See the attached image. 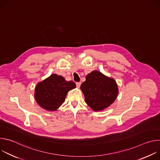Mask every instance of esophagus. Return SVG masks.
<instances>
[{
    "label": "esophagus",
    "mask_w": 160,
    "mask_h": 160,
    "mask_svg": "<svg viewBox=\"0 0 160 160\" xmlns=\"http://www.w3.org/2000/svg\"><path fill=\"white\" fill-rule=\"evenodd\" d=\"M80 85H81V82H77V83H76V85H77V87L78 88L80 87Z\"/></svg>",
    "instance_id": "1"
}]
</instances>
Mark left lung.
Here are the masks:
<instances>
[{
    "mask_svg": "<svg viewBox=\"0 0 160 160\" xmlns=\"http://www.w3.org/2000/svg\"><path fill=\"white\" fill-rule=\"evenodd\" d=\"M80 88L83 92L85 102L96 111L108 107L115 101L118 93L115 80L98 71H93L88 74Z\"/></svg>",
    "mask_w": 160,
    "mask_h": 160,
    "instance_id": "obj_1",
    "label": "left lung"
}]
</instances>
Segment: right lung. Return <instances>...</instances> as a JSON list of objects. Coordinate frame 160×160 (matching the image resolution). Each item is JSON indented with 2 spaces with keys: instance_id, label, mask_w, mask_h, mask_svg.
Returning <instances> with one entry per match:
<instances>
[{
  "instance_id": "add662e5",
  "label": "right lung",
  "mask_w": 160,
  "mask_h": 160,
  "mask_svg": "<svg viewBox=\"0 0 160 160\" xmlns=\"http://www.w3.org/2000/svg\"><path fill=\"white\" fill-rule=\"evenodd\" d=\"M75 87V82H67L62 76L53 74L37 85L35 98L42 108L56 111L64 102L68 91Z\"/></svg>"
}]
</instances>
